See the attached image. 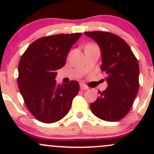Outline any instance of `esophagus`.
Returning <instances> with one entry per match:
<instances>
[{
	"instance_id": "esophagus-1",
	"label": "esophagus",
	"mask_w": 154,
	"mask_h": 154,
	"mask_svg": "<svg viewBox=\"0 0 154 154\" xmlns=\"http://www.w3.org/2000/svg\"><path fill=\"white\" fill-rule=\"evenodd\" d=\"M80 88H81V90H87V89H88V87L84 84H80Z\"/></svg>"
}]
</instances>
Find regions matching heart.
I'll return each instance as SVG.
<instances>
[{"mask_svg": "<svg viewBox=\"0 0 154 154\" xmlns=\"http://www.w3.org/2000/svg\"><path fill=\"white\" fill-rule=\"evenodd\" d=\"M98 48L96 45L95 43H88L87 45H86V49L88 48Z\"/></svg>", "mask_w": 154, "mask_h": 154, "instance_id": "heart-1", "label": "heart"}]
</instances>
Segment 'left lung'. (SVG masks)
<instances>
[{
	"label": "left lung",
	"mask_w": 154,
	"mask_h": 154,
	"mask_svg": "<svg viewBox=\"0 0 154 154\" xmlns=\"http://www.w3.org/2000/svg\"><path fill=\"white\" fill-rule=\"evenodd\" d=\"M85 35L99 45L102 72L108 87L90 104L93 114L100 119L116 122L128 114L139 89V64L128 44L109 32H86Z\"/></svg>",
	"instance_id": "1"
}]
</instances>
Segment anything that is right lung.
<instances>
[{"label": "right lung", "mask_w": 154, "mask_h": 154, "mask_svg": "<svg viewBox=\"0 0 154 154\" xmlns=\"http://www.w3.org/2000/svg\"><path fill=\"white\" fill-rule=\"evenodd\" d=\"M82 33L39 38L29 45L19 61L18 86L28 110L41 122L59 121L69 111L79 85L72 80L59 85L56 70L66 63L69 51Z\"/></svg>", "instance_id": "obj_1"}]
</instances>
